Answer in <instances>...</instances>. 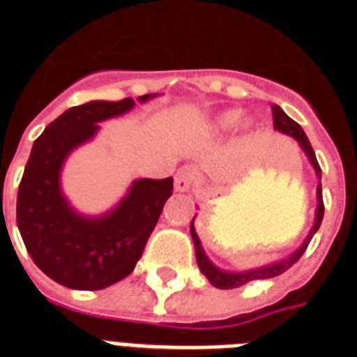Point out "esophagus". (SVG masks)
Wrapping results in <instances>:
<instances>
[{"mask_svg": "<svg viewBox=\"0 0 357 357\" xmlns=\"http://www.w3.org/2000/svg\"><path fill=\"white\" fill-rule=\"evenodd\" d=\"M192 179H194V172H192L188 167H183V169H179L174 176L176 192H187L192 185Z\"/></svg>", "mask_w": 357, "mask_h": 357, "instance_id": "esophagus-1", "label": "esophagus"}]
</instances>
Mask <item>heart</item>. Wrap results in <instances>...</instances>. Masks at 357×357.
I'll return each instance as SVG.
<instances>
[{
    "label": "heart",
    "mask_w": 357,
    "mask_h": 357,
    "mask_svg": "<svg viewBox=\"0 0 357 357\" xmlns=\"http://www.w3.org/2000/svg\"><path fill=\"white\" fill-rule=\"evenodd\" d=\"M241 119V111L238 109H226L222 113L215 114V119H213V129L215 131H228L235 123L238 122Z\"/></svg>",
    "instance_id": "1"
}]
</instances>
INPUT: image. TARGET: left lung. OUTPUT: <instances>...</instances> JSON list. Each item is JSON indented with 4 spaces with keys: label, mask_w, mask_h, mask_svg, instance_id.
Wrapping results in <instances>:
<instances>
[{
    "label": "left lung",
    "mask_w": 357,
    "mask_h": 357,
    "mask_svg": "<svg viewBox=\"0 0 357 357\" xmlns=\"http://www.w3.org/2000/svg\"><path fill=\"white\" fill-rule=\"evenodd\" d=\"M271 111H273V127L277 129L278 132L282 135H287L291 136L296 144L300 145V149L303 151V154L307 156L309 163L311 167L314 169V174L316 179H318V187H316V210H314V221H312L311 230H309L307 237L303 238V243L300 244L294 252H291L289 255L282 257L280 260H275V262H269V264L264 266H259V268H253V269H244V271H228V269H221L217 268L213 264L212 260L208 259V255L204 253L203 250V244H201V238L197 235L196 228H194V219L190 222V235H192V241H194V248H196V260H197V266H199L201 273H203L204 277L208 278V282L212 284L213 287H219V289H235V287H241L244 284L252 280H262V278H275L278 275L289 269L291 266L296 262V260L302 257V253L305 252V248H307L309 241L312 238V235L318 231L321 225V219H324V199H321V169L318 165V160H316V154L311 147V142L309 138L305 136L302 127L298 123L294 122L293 119H289L284 109H282L280 105L273 104L271 105Z\"/></svg>",
    "instance_id": "left-lung-1"
}]
</instances>
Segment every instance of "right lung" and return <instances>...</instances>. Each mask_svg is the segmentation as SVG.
Segmentation results:
<instances>
[{"label": "right lung", "mask_w": 357, "mask_h": 357, "mask_svg": "<svg viewBox=\"0 0 357 357\" xmlns=\"http://www.w3.org/2000/svg\"><path fill=\"white\" fill-rule=\"evenodd\" d=\"M154 97L158 93H149L138 102ZM132 107V98L70 107L45 127L24 167L15 210L17 228L37 268L70 289L97 291L126 278L172 196V178L135 179L113 208L88 215L64 194L61 174L70 154L98 135V123Z\"/></svg>", "instance_id": "add662e5"}]
</instances>
